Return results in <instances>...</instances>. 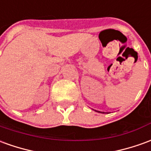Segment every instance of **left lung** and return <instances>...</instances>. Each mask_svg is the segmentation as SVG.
I'll return each mask as SVG.
<instances>
[{
    "label": "left lung",
    "mask_w": 151,
    "mask_h": 151,
    "mask_svg": "<svg viewBox=\"0 0 151 151\" xmlns=\"http://www.w3.org/2000/svg\"><path fill=\"white\" fill-rule=\"evenodd\" d=\"M101 113H102V112H101ZM103 113H104V112H103Z\"/></svg>",
    "instance_id": "obj_1"
}]
</instances>
